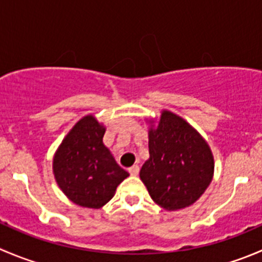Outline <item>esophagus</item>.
I'll list each match as a JSON object with an SVG mask.
<instances>
[{"instance_id":"34e87169","label":"esophagus","mask_w":262,"mask_h":262,"mask_svg":"<svg viewBox=\"0 0 262 262\" xmlns=\"http://www.w3.org/2000/svg\"><path fill=\"white\" fill-rule=\"evenodd\" d=\"M129 172H130V175H138V172H139L138 165H133L132 167H129Z\"/></svg>"}]
</instances>
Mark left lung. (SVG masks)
<instances>
[{"mask_svg":"<svg viewBox=\"0 0 262 262\" xmlns=\"http://www.w3.org/2000/svg\"><path fill=\"white\" fill-rule=\"evenodd\" d=\"M148 137L149 159L139 175L151 199L166 210L192 205L214 174L209 144L187 121L169 111L161 114L159 125Z\"/></svg>","mask_w":262,"mask_h":262,"instance_id":"obj_1","label":"left lung"}]
</instances>
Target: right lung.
Returning a JSON list of instances; mask_svg holds the SVG:
<instances>
[{"mask_svg":"<svg viewBox=\"0 0 262 262\" xmlns=\"http://www.w3.org/2000/svg\"><path fill=\"white\" fill-rule=\"evenodd\" d=\"M103 134L105 128L93 116H85L63 139L53 159L58 187L79 206L100 209L129 175L105 147Z\"/></svg>","mask_w":262,"mask_h":262,"instance_id":"obj_1","label":"right lung"}]
</instances>
